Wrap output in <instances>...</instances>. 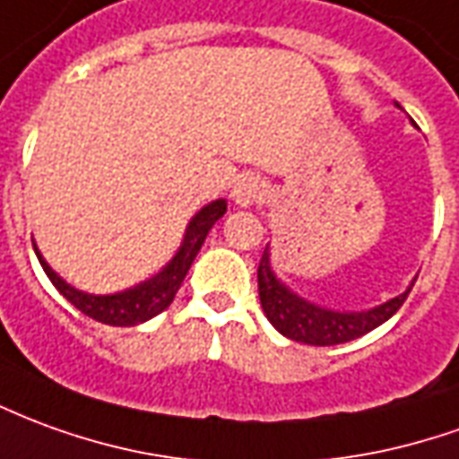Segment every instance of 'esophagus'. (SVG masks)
Returning a JSON list of instances; mask_svg holds the SVG:
<instances>
[{
	"label": "esophagus",
	"instance_id": "1",
	"mask_svg": "<svg viewBox=\"0 0 459 459\" xmlns=\"http://www.w3.org/2000/svg\"><path fill=\"white\" fill-rule=\"evenodd\" d=\"M230 198H233V204L240 208L255 206V204L263 198L261 181L251 174L240 176L238 181L233 184V188H230Z\"/></svg>",
	"mask_w": 459,
	"mask_h": 459
}]
</instances>
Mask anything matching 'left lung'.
Instances as JSON below:
<instances>
[{
  "mask_svg": "<svg viewBox=\"0 0 459 459\" xmlns=\"http://www.w3.org/2000/svg\"><path fill=\"white\" fill-rule=\"evenodd\" d=\"M410 288L412 283L400 296L368 310H333V307L318 306L313 300L298 296L296 290H290L275 275L273 263H271V246H265L261 263H258V298H261L265 318L271 320V325L281 335L296 342H306V345H341V342L355 341L365 333H370L395 316L397 307L405 303Z\"/></svg>",
  "mask_w": 459,
  "mask_h": 459,
  "instance_id": "obj_1",
  "label": "left lung"
}]
</instances>
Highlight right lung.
<instances>
[{
    "label": "right lung",
    "instance_id": "obj_1",
    "mask_svg": "<svg viewBox=\"0 0 459 459\" xmlns=\"http://www.w3.org/2000/svg\"><path fill=\"white\" fill-rule=\"evenodd\" d=\"M226 206H229V204H226L223 198H216V201H211L208 206L201 208L196 216L188 221L184 240H181L178 251L174 253V258L166 263L159 273L152 275V278H146V281H141V283L131 285L126 290L108 293V296H94V293H84V290L69 285L62 275L51 268L49 263L44 261V255H41L37 246H34V251H37V258H39L41 268H44V273L49 275V281L54 283V288H56L74 307H79L84 316L99 320V323L117 325V328H129V325L146 323V320L153 318V316H159L161 310H166V307L174 303L176 293H178V288L184 283L191 263H194V258H196L198 251H201L208 230L213 229L216 221L223 219Z\"/></svg>",
    "mask_w": 459,
    "mask_h": 459
}]
</instances>
